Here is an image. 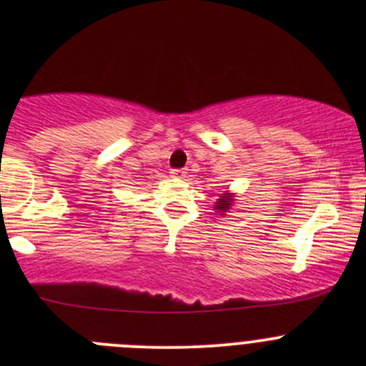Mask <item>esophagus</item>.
Masks as SVG:
<instances>
[{
	"label": "esophagus",
	"instance_id": "34e87169",
	"mask_svg": "<svg viewBox=\"0 0 366 366\" xmlns=\"http://www.w3.org/2000/svg\"><path fill=\"white\" fill-rule=\"evenodd\" d=\"M170 174H172V177H175V179H184V177H186L187 172L182 170V169H174L170 172Z\"/></svg>",
	"mask_w": 366,
	"mask_h": 366
}]
</instances>
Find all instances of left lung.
<instances>
[{
  "instance_id": "obj_1",
  "label": "left lung",
  "mask_w": 366,
  "mask_h": 366,
  "mask_svg": "<svg viewBox=\"0 0 366 366\" xmlns=\"http://www.w3.org/2000/svg\"><path fill=\"white\" fill-rule=\"evenodd\" d=\"M232 203H234V194H232V192L225 191L224 194L218 197V201L215 203V209H217L218 215L224 217L225 213L229 212L230 208H232Z\"/></svg>"
}]
</instances>
